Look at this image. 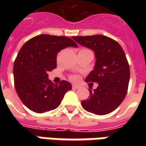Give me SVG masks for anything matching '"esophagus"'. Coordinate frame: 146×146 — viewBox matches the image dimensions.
I'll list each match as a JSON object with an SVG mask.
<instances>
[{
    "instance_id": "34e87169",
    "label": "esophagus",
    "mask_w": 146,
    "mask_h": 146,
    "mask_svg": "<svg viewBox=\"0 0 146 146\" xmlns=\"http://www.w3.org/2000/svg\"><path fill=\"white\" fill-rule=\"evenodd\" d=\"M72 88H73V89H78L79 88V86L76 85V84H73V85H72Z\"/></svg>"
}]
</instances>
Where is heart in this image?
<instances>
[{"mask_svg":"<svg viewBox=\"0 0 146 146\" xmlns=\"http://www.w3.org/2000/svg\"><path fill=\"white\" fill-rule=\"evenodd\" d=\"M84 50H86V48H81V49H80V51H84ZM71 79L73 80V81H77V80H79V77L77 76H73L71 77Z\"/></svg>","mask_w":146,"mask_h":146,"instance_id":"1","label":"heart"}]
</instances>
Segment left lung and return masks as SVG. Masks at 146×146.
Returning a JSON list of instances; mask_svg holds the SVG:
<instances>
[{
	"label": "left lung",
	"instance_id": "obj_1",
	"mask_svg": "<svg viewBox=\"0 0 146 146\" xmlns=\"http://www.w3.org/2000/svg\"><path fill=\"white\" fill-rule=\"evenodd\" d=\"M84 47L95 51V66L86 77V82L98 83L90 96L81 102L82 107L89 113L106 115L113 112L125 98L130 68L125 53L118 42L104 35L73 36Z\"/></svg>",
	"mask_w": 146,
	"mask_h": 146
}]
</instances>
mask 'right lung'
<instances>
[{"label":"right lung","mask_w":146,"mask_h":146,"mask_svg":"<svg viewBox=\"0 0 146 146\" xmlns=\"http://www.w3.org/2000/svg\"><path fill=\"white\" fill-rule=\"evenodd\" d=\"M67 47H77L67 36L41 34L31 38L21 48L14 62L15 88L26 106L37 113L53 110L72 86L66 80L54 84L48 72L57 66V53Z\"/></svg>","instance_id":"add662e5"}]
</instances>
